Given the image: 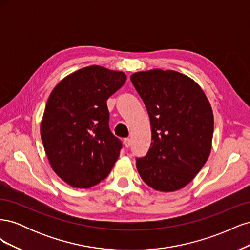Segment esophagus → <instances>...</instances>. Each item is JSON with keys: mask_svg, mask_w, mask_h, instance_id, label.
I'll return each mask as SVG.
<instances>
[{"mask_svg": "<svg viewBox=\"0 0 250 250\" xmlns=\"http://www.w3.org/2000/svg\"><path fill=\"white\" fill-rule=\"evenodd\" d=\"M123 143H124V146H125L126 148H128V147H130V139H128V138L124 139Z\"/></svg>", "mask_w": 250, "mask_h": 250, "instance_id": "34e87169", "label": "esophagus"}]
</instances>
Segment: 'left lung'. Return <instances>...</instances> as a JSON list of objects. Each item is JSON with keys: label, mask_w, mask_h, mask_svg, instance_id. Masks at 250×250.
Returning a JSON list of instances; mask_svg holds the SVG:
<instances>
[{"label": "left lung", "mask_w": 250, "mask_h": 250, "mask_svg": "<svg viewBox=\"0 0 250 250\" xmlns=\"http://www.w3.org/2000/svg\"><path fill=\"white\" fill-rule=\"evenodd\" d=\"M130 80L145 103L152 142L137 160L144 183L160 192L185 188L207 163L211 150L214 116L197 82L176 71L133 73Z\"/></svg>", "instance_id": "8db88e82"}]
</instances>
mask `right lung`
Masks as SVG:
<instances>
[{
  "label": "right lung",
  "instance_id": "add662e5",
  "mask_svg": "<svg viewBox=\"0 0 250 250\" xmlns=\"http://www.w3.org/2000/svg\"><path fill=\"white\" fill-rule=\"evenodd\" d=\"M126 74L89 65L67 75L52 90L41 123L51 168L65 184L88 188L107 177L122 145L110 132L106 101Z\"/></svg>",
  "mask_w": 250,
  "mask_h": 250
}]
</instances>
